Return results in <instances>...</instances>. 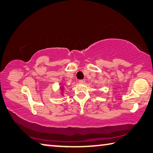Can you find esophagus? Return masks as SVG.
I'll return each instance as SVG.
<instances>
[{"label": "esophagus", "instance_id": "34e87169", "mask_svg": "<svg viewBox=\"0 0 153 153\" xmlns=\"http://www.w3.org/2000/svg\"><path fill=\"white\" fill-rule=\"evenodd\" d=\"M85 82V80H79V83H84Z\"/></svg>", "mask_w": 153, "mask_h": 153}]
</instances>
